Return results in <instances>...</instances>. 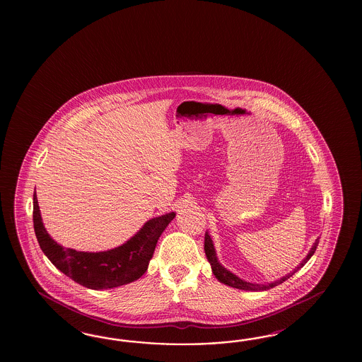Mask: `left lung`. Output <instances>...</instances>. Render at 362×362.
<instances>
[{"mask_svg": "<svg viewBox=\"0 0 362 362\" xmlns=\"http://www.w3.org/2000/svg\"><path fill=\"white\" fill-rule=\"evenodd\" d=\"M317 245L318 239H316V241H315L313 245H312V248L309 250V252H308L307 256H305V259H304L301 263L298 264L292 272L285 274L281 279H277L276 281H272V283H268V284H256V283H250V281L243 280L239 276L232 274L227 268H224V267L219 263V260H218L216 251H215V247H214V241L211 239L209 232H206V236H204V251H206L207 260H209V263L211 264L212 274H215V277L219 280L220 283H223V284L230 285L232 288H238V289H243V291H252V292L253 291H255V292L267 291V289L274 288L276 285L284 283L285 280H288L291 276H293L298 269H301V268L308 263V260L313 256V253L316 252Z\"/></svg>", "mask_w": 362, "mask_h": 362, "instance_id": "8db88e82", "label": "left lung"}]
</instances>
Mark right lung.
Wrapping results in <instances>:
<instances>
[{"instance_id":"obj_1","label":"right lung","mask_w":362,"mask_h":362,"mask_svg":"<svg viewBox=\"0 0 362 362\" xmlns=\"http://www.w3.org/2000/svg\"><path fill=\"white\" fill-rule=\"evenodd\" d=\"M175 215V212H170L147 220L141 230L117 248L102 252H82L64 248L50 238L42 223L35 191L33 195L34 232L42 252L62 274L94 291L111 289L142 277L148 268L158 239Z\"/></svg>"}]
</instances>
